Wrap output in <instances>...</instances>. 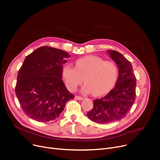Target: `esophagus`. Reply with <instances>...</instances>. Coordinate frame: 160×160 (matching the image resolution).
Returning a JSON list of instances; mask_svg holds the SVG:
<instances>
[{
    "label": "esophagus",
    "instance_id": "obj_1",
    "mask_svg": "<svg viewBox=\"0 0 160 160\" xmlns=\"http://www.w3.org/2000/svg\"><path fill=\"white\" fill-rule=\"evenodd\" d=\"M75 98L76 99H77V100H83V97H81V96H78V95H76L75 96Z\"/></svg>",
    "mask_w": 160,
    "mask_h": 160
}]
</instances>
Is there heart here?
Masks as SVG:
<instances>
[{"label": "heart", "mask_w": 160, "mask_h": 160, "mask_svg": "<svg viewBox=\"0 0 160 160\" xmlns=\"http://www.w3.org/2000/svg\"><path fill=\"white\" fill-rule=\"evenodd\" d=\"M62 74L69 90L75 91L84 78L86 85L82 91L98 97L106 94L114 87L118 77V69L113 62L89 55L76 60L74 67L68 64L63 65Z\"/></svg>", "instance_id": "b5f03b06"}]
</instances>
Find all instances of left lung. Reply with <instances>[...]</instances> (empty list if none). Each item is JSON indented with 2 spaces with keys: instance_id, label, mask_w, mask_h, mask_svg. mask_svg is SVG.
<instances>
[{
  "instance_id": "8db88e82",
  "label": "left lung",
  "mask_w": 160,
  "mask_h": 160,
  "mask_svg": "<svg viewBox=\"0 0 160 160\" xmlns=\"http://www.w3.org/2000/svg\"><path fill=\"white\" fill-rule=\"evenodd\" d=\"M108 52L119 68L115 88L105 97L93 100V107L87 113L97 123L108 124L119 121L127 115L136 100V78L131 63L119 52Z\"/></svg>"
}]
</instances>
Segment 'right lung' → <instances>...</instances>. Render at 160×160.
Masks as SVG:
<instances>
[{
	"instance_id": "right-lung-1",
	"label": "right lung",
	"mask_w": 160,
	"mask_h": 160,
	"mask_svg": "<svg viewBox=\"0 0 160 160\" xmlns=\"http://www.w3.org/2000/svg\"><path fill=\"white\" fill-rule=\"evenodd\" d=\"M70 56L43 46L28 55L19 70L15 91L24 113L39 122L57 119L74 95L62 80L63 63Z\"/></svg>"
}]
</instances>
